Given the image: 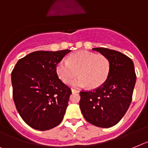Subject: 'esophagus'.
Here are the masks:
<instances>
[{
	"instance_id": "esophagus-1",
	"label": "esophagus",
	"mask_w": 148,
	"mask_h": 148,
	"mask_svg": "<svg viewBox=\"0 0 148 148\" xmlns=\"http://www.w3.org/2000/svg\"><path fill=\"white\" fill-rule=\"evenodd\" d=\"M71 91H72V92H79V91H78V90H77V89H71Z\"/></svg>"
}]
</instances>
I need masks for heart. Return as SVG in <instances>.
<instances>
[{
  "label": "heart",
  "mask_w": 148,
  "mask_h": 148,
  "mask_svg": "<svg viewBox=\"0 0 148 148\" xmlns=\"http://www.w3.org/2000/svg\"><path fill=\"white\" fill-rule=\"evenodd\" d=\"M56 72L65 84L72 81L75 87L97 89L107 81L110 72V62L106 56L83 50L70 55L68 62L61 61L56 64Z\"/></svg>",
  "instance_id": "1"
}]
</instances>
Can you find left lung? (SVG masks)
Here are the masks:
<instances>
[{"mask_svg": "<svg viewBox=\"0 0 148 148\" xmlns=\"http://www.w3.org/2000/svg\"><path fill=\"white\" fill-rule=\"evenodd\" d=\"M110 62L108 78L101 86L80 91V108L86 120L95 126L109 128L118 123L127 111L136 81L133 62L118 51L94 48Z\"/></svg>", "mask_w": 148, "mask_h": 148, "instance_id": "1", "label": "left lung"}]
</instances>
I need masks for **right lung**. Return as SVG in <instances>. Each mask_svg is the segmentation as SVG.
<instances>
[{"mask_svg": "<svg viewBox=\"0 0 148 148\" xmlns=\"http://www.w3.org/2000/svg\"><path fill=\"white\" fill-rule=\"evenodd\" d=\"M70 52L35 51L13 68V101L22 120L33 129L45 131L62 121L71 89L59 78L56 64Z\"/></svg>", "mask_w": 148, "mask_h": 148, "instance_id": "obj_1", "label": "right lung"}]
</instances>
